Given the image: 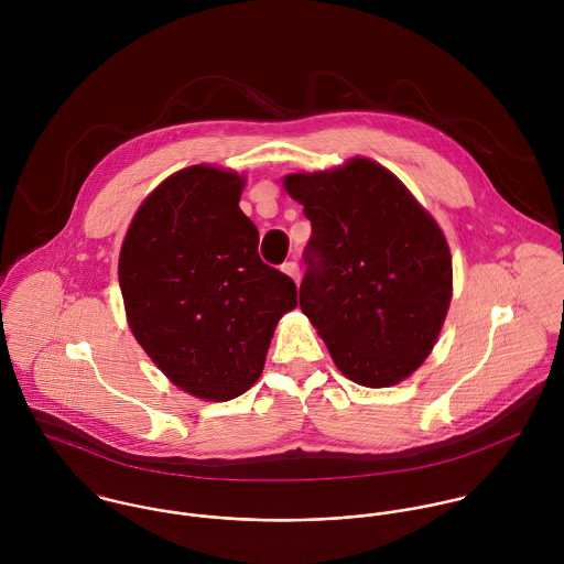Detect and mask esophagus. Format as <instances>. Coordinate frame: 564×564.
I'll return each instance as SVG.
<instances>
[{"label": "esophagus", "instance_id": "obj_1", "mask_svg": "<svg viewBox=\"0 0 564 564\" xmlns=\"http://www.w3.org/2000/svg\"><path fill=\"white\" fill-rule=\"evenodd\" d=\"M282 271H284L289 278H293V280H295V284H297V282H300V278H302L300 264H297L295 260H289V262H284V264H282Z\"/></svg>", "mask_w": 564, "mask_h": 564}]
</instances>
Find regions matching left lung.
I'll list each match as a JSON object with an SVG mask.
<instances>
[{
	"label": "left lung",
	"mask_w": 564,
	"mask_h": 564,
	"mask_svg": "<svg viewBox=\"0 0 564 564\" xmlns=\"http://www.w3.org/2000/svg\"><path fill=\"white\" fill-rule=\"evenodd\" d=\"M313 226L302 313L360 387L408 378L432 351L452 300L449 247L427 210L378 162L284 177Z\"/></svg>",
	"instance_id": "1"
}]
</instances>
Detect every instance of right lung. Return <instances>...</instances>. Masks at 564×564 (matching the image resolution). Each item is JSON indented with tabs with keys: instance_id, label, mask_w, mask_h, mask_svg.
<instances>
[{
	"instance_id": "obj_1",
	"label": "right lung",
	"mask_w": 564,
	"mask_h": 564,
	"mask_svg": "<svg viewBox=\"0 0 564 564\" xmlns=\"http://www.w3.org/2000/svg\"><path fill=\"white\" fill-rule=\"evenodd\" d=\"M242 177L206 164L166 177L137 210L119 256L134 338L182 391L228 402L260 378L297 286L258 256Z\"/></svg>"
}]
</instances>
